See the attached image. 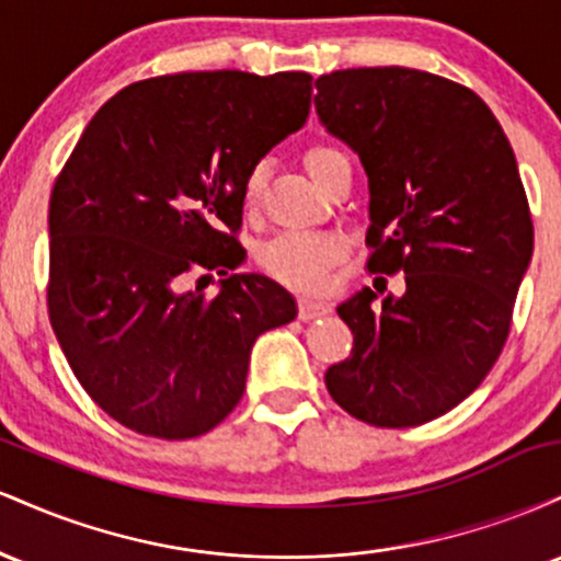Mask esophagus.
Wrapping results in <instances>:
<instances>
[{
	"label": "esophagus",
	"mask_w": 561,
	"mask_h": 561,
	"mask_svg": "<svg viewBox=\"0 0 561 561\" xmlns=\"http://www.w3.org/2000/svg\"><path fill=\"white\" fill-rule=\"evenodd\" d=\"M330 313V302L324 300H313V298H300L298 300V317L302 321H311L319 317H327Z\"/></svg>",
	"instance_id": "34e87169"
}]
</instances>
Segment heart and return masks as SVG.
<instances>
[{
  "mask_svg": "<svg viewBox=\"0 0 561 561\" xmlns=\"http://www.w3.org/2000/svg\"><path fill=\"white\" fill-rule=\"evenodd\" d=\"M340 160H345L343 152H337L334 147L317 145L306 152V169L313 182H319ZM263 184H266V165L259 163L255 169H250L248 179H244V208H253L259 203ZM337 259L340 242L321 234H279L259 250L263 272L298 289H317L324 282L327 268Z\"/></svg>",
  "mask_w": 561,
  "mask_h": 561,
  "instance_id": "obj_1",
  "label": "heart"
}]
</instances>
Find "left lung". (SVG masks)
Listing matches in <instances>:
<instances>
[{"label":"left lung","mask_w":561,"mask_h":561,"mask_svg":"<svg viewBox=\"0 0 561 561\" xmlns=\"http://www.w3.org/2000/svg\"><path fill=\"white\" fill-rule=\"evenodd\" d=\"M321 126L369 179V272L405 274L337 306L353 351L327 369L334 403L375 427L437 420L478 390L512 327L533 259L517 160L472 89L414 68H351L317 79Z\"/></svg>","instance_id":"left-lung-1"}]
</instances>
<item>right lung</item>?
I'll return each instance as SVG.
<instances>
[{"label":"right lung","instance_id":"add662e5","mask_svg":"<svg viewBox=\"0 0 561 561\" xmlns=\"http://www.w3.org/2000/svg\"><path fill=\"white\" fill-rule=\"evenodd\" d=\"M311 81L214 70L131 83L57 176L49 321L81 388L134 433L214 430L240 403L255 340L298 317L285 287L240 272L234 231L244 179L306 124ZM214 271L225 279L208 299Z\"/></svg>","mask_w":561,"mask_h":561}]
</instances>
